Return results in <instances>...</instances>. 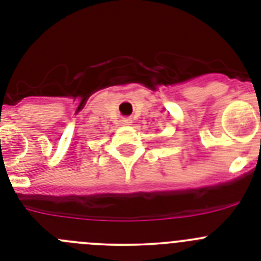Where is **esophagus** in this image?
I'll list each match as a JSON object with an SVG mask.
<instances>
[{"instance_id":"1","label":"esophagus","mask_w":261,"mask_h":261,"mask_svg":"<svg viewBox=\"0 0 261 261\" xmlns=\"http://www.w3.org/2000/svg\"><path fill=\"white\" fill-rule=\"evenodd\" d=\"M120 123L123 124V125H129V124L132 123V119H129V117H123V119L120 120Z\"/></svg>"}]
</instances>
